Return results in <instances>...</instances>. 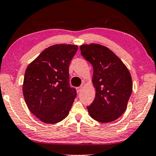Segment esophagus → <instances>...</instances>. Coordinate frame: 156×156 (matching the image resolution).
I'll list each match as a JSON object with an SVG mask.
<instances>
[{"label": "esophagus", "mask_w": 156, "mask_h": 156, "mask_svg": "<svg viewBox=\"0 0 156 156\" xmlns=\"http://www.w3.org/2000/svg\"><path fill=\"white\" fill-rule=\"evenodd\" d=\"M83 90V87L82 86H80V87H76V91H77V92H81V90Z\"/></svg>", "instance_id": "esophagus-1"}]
</instances>
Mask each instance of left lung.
Here are the masks:
<instances>
[{
	"label": "left lung",
	"instance_id": "8db88e82",
	"mask_svg": "<svg viewBox=\"0 0 156 156\" xmlns=\"http://www.w3.org/2000/svg\"><path fill=\"white\" fill-rule=\"evenodd\" d=\"M80 53L93 66L96 95L87 111L100 122L117 120L125 113L132 92V80L125 64L110 49L97 43L80 45Z\"/></svg>",
	"mask_w": 156,
	"mask_h": 156
}]
</instances>
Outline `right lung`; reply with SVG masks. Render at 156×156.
<instances>
[{"label": "right lung", "instance_id": "right-lung-1", "mask_svg": "<svg viewBox=\"0 0 156 156\" xmlns=\"http://www.w3.org/2000/svg\"><path fill=\"white\" fill-rule=\"evenodd\" d=\"M78 45L56 44L46 48L28 65L23 94L30 111L41 121L55 124L64 120L76 97L69 85V64Z\"/></svg>", "mask_w": 156, "mask_h": 156}]
</instances>
